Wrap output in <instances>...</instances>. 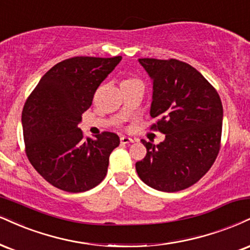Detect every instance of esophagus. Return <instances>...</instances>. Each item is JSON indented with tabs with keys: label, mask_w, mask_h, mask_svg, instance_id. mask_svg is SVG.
Wrapping results in <instances>:
<instances>
[{
	"label": "esophagus",
	"mask_w": 250,
	"mask_h": 250,
	"mask_svg": "<svg viewBox=\"0 0 250 250\" xmlns=\"http://www.w3.org/2000/svg\"><path fill=\"white\" fill-rule=\"evenodd\" d=\"M120 141H121L122 144H129V143H133L134 140L133 138L128 137V136H121V138H120Z\"/></svg>",
	"instance_id": "esophagus-1"
}]
</instances>
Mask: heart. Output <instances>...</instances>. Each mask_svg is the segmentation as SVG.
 <instances>
[{
	"label": "heart",
	"instance_id": "heart-1",
	"mask_svg": "<svg viewBox=\"0 0 250 250\" xmlns=\"http://www.w3.org/2000/svg\"><path fill=\"white\" fill-rule=\"evenodd\" d=\"M129 80H135V79H129Z\"/></svg>",
	"mask_w": 250,
	"mask_h": 250
}]
</instances>
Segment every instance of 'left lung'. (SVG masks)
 <instances>
[{"instance_id":"1","label":"left lung","mask_w":250,"mask_h":250,"mask_svg":"<svg viewBox=\"0 0 250 250\" xmlns=\"http://www.w3.org/2000/svg\"><path fill=\"white\" fill-rule=\"evenodd\" d=\"M152 80L151 129L165 135L154 144L142 140L146 155L136 163L150 188L177 192L195 184L211 169L220 150L222 104L200 72L177 59H138Z\"/></svg>"}]
</instances>
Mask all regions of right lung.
Here are the masks:
<instances>
[{
	"label": "right lung",
	"instance_id": "right-lung-1",
	"mask_svg": "<svg viewBox=\"0 0 250 250\" xmlns=\"http://www.w3.org/2000/svg\"><path fill=\"white\" fill-rule=\"evenodd\" d=\"M122 57H73L42 77L24 104L23 136L30 163L57 188L78 193L95 188L107 174L120 138L104 131L83 138L78 127L93 96Z\"/></svg>",
	"mask_w": 250,
	"mask_h": 250
}]
</instances>
